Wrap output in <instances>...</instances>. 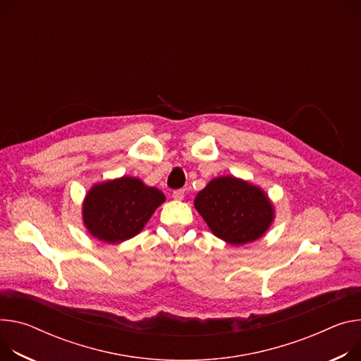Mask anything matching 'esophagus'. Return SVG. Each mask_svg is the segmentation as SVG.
<instances>
[{
    "mask_svg": "<svg viewBox=\"0 0 361 361\" xmlns=\"http://www.w3.org/2000/svg\"><path fill=\"white\" fill-rule=\"evenodd\" d=\"M173 199H174V200H183V199H184V190H183V188L174 190V191H173Z\"/></svg>",
    "mask_w": 361,
    "mask_h": 361,
    "instance_id": "obj_1",
    "label": "esophagus"
}]
</instances>
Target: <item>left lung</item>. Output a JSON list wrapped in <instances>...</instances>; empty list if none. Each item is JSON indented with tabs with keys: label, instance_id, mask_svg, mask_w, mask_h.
<instances>
[{
	"label": "left lung",
	"instance_id": "8db88e82",
	"mask_svg": "<svg viewBox=\"0 0 361 361\" xmlns=\"http://www.w3.org/2000/svg\"><path fill=\"white\" fill-rule=\"evenodd\" d=\"M194 207L214 236L233 246L264 236L275 217L264 190L233 176L213 178L195 195Z\"/></svg>",
	"mask_w": 361,
	"mask_h": 361
}]
</instances>
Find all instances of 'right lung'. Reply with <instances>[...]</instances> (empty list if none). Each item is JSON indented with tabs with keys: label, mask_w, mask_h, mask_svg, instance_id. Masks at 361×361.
I'll list each match as a JSON object with an SVG mask.
<instances>
[{
	"label": "right lung",
	"mask_w": 361,
	"mask_h": 361,
	"mask_svg": "<svg viewBox=\"0 0 361 361\" xmlns=\"http://www.w3.org/2000/svg\"><path fill=\"white\" fill-rule=\"evenodd\" d=\"M166 195L140 178L121 177L94 184L83 202V223L89 233L106 243L137 236Z\"/></svg>",
	"instance_id": "1"
}]
</instances>
